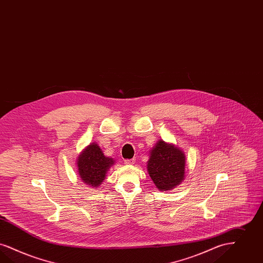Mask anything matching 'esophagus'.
Listing matches in <instances>:
<instances>
[{
  "label": "esophagus",
  "instance_id": "esophagus-1",
  "mask_svg": "<svg viewBox=\"0 0 263 263\" xmlns=\"http://www.w3.org/2000/svg\"><path fill=\"white\" fill-rule=\"evenodd\" d=\"M124 163H125V164H134V163H135V159H134V158L125 159V160H124Z\"/></svg>",
  "mask_w": 263,
  "mask_h": 263
}]
</instances>
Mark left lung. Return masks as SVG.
I'll list each match as a JSON object with an SVG mask.
<instances>
[{
  "mask_svg": "<svg viewBox=\"0 0 263 263\" xmlns=\"http://www.w3.org/2000/svg\"><path fill=\"white\" fill-rule=\"evenodd\" d=\"M186 157L182 149L159 140L149 152L148 175L159 191L174 189L185 177Z\"/></svg>",
  "mask_w": 263,
  "mask_h": 263,
  "instance_id": "obj_1",
  "label": "left lung"
}]
</instances>
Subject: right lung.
<instances>
[{
	"label": "right lung",
	"instance_id": "1",
	"mask_svg": "<svg viewBox=\"0 0 263 263\" xmlns=\"http://www.w3.org/2000/svg\"><path fill=\"white\" fill-rule=\"evenodd\" d=\"M114 163V158L105 157L99 145L92 143L77 158L78 174L87 185L97 188L105 180L107 170Z\"/></svg>",
	"mask_w": 263,
	"mask_h": 263
}]
</instances>
